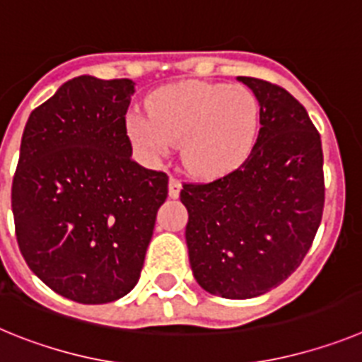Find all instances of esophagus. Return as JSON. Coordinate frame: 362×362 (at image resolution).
I'll use <instances>...</instances> for the list:
<instances>
[{
  "mask_svg": "<svg viewBox=\"0 0 362 362\" xmlns=\"http://www.w3.org/2000/svg\"><path fill=\"white\" fill-rule=\"evenodd\" d=\"M181 188H183L181 181H179L177 177H170V181H168V196L179 197V192H181Z\"/></svg>",
  "mask_w": 362,
  "mask_h": 362,
  "instance_id": "1",
  "label": "esophagus"
}]
</instances>
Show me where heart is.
I'll return each instance as SVG.
<instances>
[{"instance_id":"obj_1","label":"heart","mask_w":362,"mask_h":362,"mask_svg":"<svg viewBox=\"0 0 362 362\" xmlns=\"http://www.w3.org/2000/svg\"><path fill=\"white\" fill-rule=\"evenodd\" d=\"M148 112H134L127 130L148 158L181 145L187 170L210 177L232 170L255 139L259 107L241 85L183 81L165 86L148 99Z\"/></svg>"}]
</instances>
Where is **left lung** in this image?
<instances>
[{"label": "left lung", "mask_w": 362, "mask_h": 362, "mask_svg": "<svg viewBox=\"0 0 362 362\" xmlns=\"http://www.w3.org/2000/svg\"><path fill=\"white\" fill-rule=\"evenodd\" d=\"M261 129L245 163L210 183H183L190 267L201 288L252 299L279 286L308 254L325 209L321 136L283 86L239 76Z\"/></svg>", "instance_id": "1"}]
</instances>
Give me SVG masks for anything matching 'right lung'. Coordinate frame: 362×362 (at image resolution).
I'll return each mask as SVG.
<instances>
[{
    "label": "right lung",
    "mask_w": 362,
    "mask_h": 362,
    "mask_svg": "<svg viewBox=\"0 0 362 362\" xmlns=\"http://www.w3.org/2000/svg\"><path fill=\"white\" fill-rule=\"evenodd\" d=\"M134 83L79 76L34 108L12 181L19 250L47 286L83 305L127 296L141 276L168 175L132 159Z\"/></svg>",
    "instance_id": "1"
}]
</instances>
